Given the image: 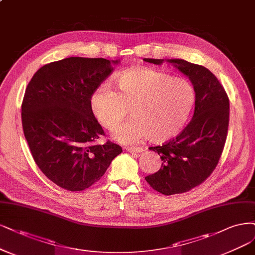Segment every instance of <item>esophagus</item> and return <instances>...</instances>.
Segmentation results:
<instances>
[{"label": "esophagus", "mask_w": 255, "mask_h": 255, "mask_svg": "<svg viewBox=\"0 0 255 255\" xmlns=\"http://www.w3.org/2000/svg\"><path fill=\"white\" fill-rule=\"evenodd\" d=\"M126 150L129 153H141L142 147H126Z\"/></svg>", "instance_id": "1"}]
</instances>
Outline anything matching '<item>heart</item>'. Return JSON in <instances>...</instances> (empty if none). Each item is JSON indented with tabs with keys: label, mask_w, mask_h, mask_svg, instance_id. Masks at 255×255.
<instances>
[{
	"label": "heart",
	"mask_w": 255,
	"mask_h": 255,
	"mask_svg": "<svg viewBox=\"0 0 255 255\" xmlns=\"http://www.w3.org/2000/svg\"><path fill=\"white\" fill-rule=\"evenodd\" d=\"M116 82L119 92L109 85L98 87L91 97V108L109 129L118 126L130 108L133 117L113 131L117 141L133 144L150 137L162 142L186 126L195 102L194 90L188 81L137 67L120 74Z\"/></svg>",
	"instance_id": "obj_1"
}]
</instances>
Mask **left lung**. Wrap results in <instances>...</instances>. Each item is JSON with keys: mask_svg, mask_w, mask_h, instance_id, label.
I'll return each instance as SVG.
<instances>
[{"mask_svg": "<svg viewBox=\"0 0 255 255\" xmlns=\"http://www.w3.org/2000/svg\"><path fill=\"white\" fill-rule=\"evenodd\" d=\"M161 65L164 61L186 75L194 87L195 110L181 133L159 146L160 170L145 177L146 182L164 195L180 194L204 182L216 168L229 127V98L208 68L182 59H143Z\"/></svg>", "mask_w": 255, "mask_h": 255, "instance_id": "8db88e82", "label": "left lung"}]
</instances>
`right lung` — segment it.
I'll return each instance as SVG.
<instances>
[{
  "instance_id": "1",
  "label": "right lung",
  "mask_w": 255,
  "mask_h": 255,
  "mask_svg": "<svg viewBox=\"0 0 255 255\" xmlns=\"http://www.w3.org/2000/svg\"><path fill=\"white\" fill-rule=\"evenodd\" d=\"M103 58L71 57L42 66L26 87L22 126L34 162L60 188L83 191L97 182L122 148L95 118L91 97L112 71Z\"/></svg>"
}]
</instances>
